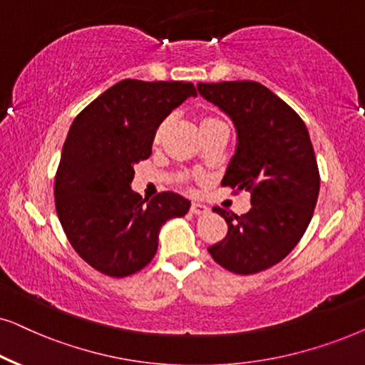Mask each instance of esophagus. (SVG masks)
<instances>
[{
	"label": "esophagus",
	"mask_w": 365,
	"mask_h": 365,
	"mask_svg": "<svg viewBox=\"0 0 365 365\" xmlns=\"http://www.w3.org/2000/svg\"><path fill=\"white\" fill-rule=\"evenodd\" d=\"M210 210H207V206L201 205V202H192L191 205V212L192 215H205V212H207Z\"/></svg>",
	"instance_id": "1"
}]
</instances>
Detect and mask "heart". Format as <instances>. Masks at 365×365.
I'll return each mask as SVG.
<instances>
[{"instance_id": "heart-1", "label": "heart", "mask_w": 365, "mask_h": 365, "mask_svg": "<svg viewBox=\"0 0 365 365\" xmlns=\"http://www.w3.org/2000/svg\"><path fill=\"white\" fill-rule=\"evenodd\" d=\"M215 122H221V120H220V119H215V117H205V119H202V122H201V125L215 124ZM164 127H165V122H164V124H160V125H159V129H158V132H155V140H159V139H160V134H163Z\"/></svg>"}]
</instances>
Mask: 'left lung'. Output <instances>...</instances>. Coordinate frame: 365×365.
I'll return each mask as SVG.
<instances>
[{
    "mask_svg": "<svg viewBox=\"0 0 365 365\" xmlns=\"http://www.w3.org/2000/svg\"><path fill=\"white\" fill-rule=\"evenodd\" d=\"M197 92L236 129V150L221 184L252 192V210L241 216L212 207L228 223V235L207 252L238 275L263 272L295 248L314 216L320 176L309 130L258 82L197 83Z\"/></svg>",
    "mask_w": 365,
    "mask_h": 365,
    "instance_id": "obj_1",
    "label": "left lung"
}]
</instances>
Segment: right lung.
I'll return each instance as SVG.
<instances>
[{"label": "right lung", "mask_w": 365, "mask_h": 365, "mask_svg": "<svg viewBox=\"0 0 365 365\" xmlns=\"http://www.w3.org/2000/svg\"><path fill=\"white\" fill-rule=\"evenodd\" d=\"M187 97L191 82L122 80L75 117L55 176L56 215L73 250L97 272L129 277L148 267L159 231L191 201L173 191L153 200L130 189L134 165L153 154L155 130Z\"/></svg>", "instance_id": "add662e5"}]
</instances>
